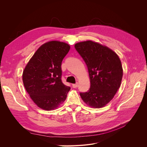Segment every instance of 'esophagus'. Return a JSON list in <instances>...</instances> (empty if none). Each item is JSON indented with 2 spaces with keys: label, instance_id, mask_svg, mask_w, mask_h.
<instances>
[{
  "label": "esophagus",
  "instance_id": "34e87169",
  "mask_svg": "<svg viewBox=\"0 0 147 147\" xmlns=\"http://www.w3.org/2000/svg\"><path fill=\"white\" fill-rule=\"evenodd\" d=\"M73 88H78V83H76V84H73Z\"/></svg>",
  "mask_w": 147,
  "mask_h": 147
}]
</instances>
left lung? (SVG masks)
I'll use <instances>...</instances> for the list:
<instances>
[{"label":"left lung","mask_w":147,"mask_h":147,"mask_svg":"<svg viewBox=\"0 0 147 147\" xmlns=\"http://www.w3.org/2000/svg\"><path fill=\"white\" fill-rule=\"evenodd\" d=\"M74 47L88 67L90 87L80 95L87 105L101 108L114 98L119 89L123 68L119 56L111 49L91 40L75 44Z\"/></svg>","instance_id":"obj_1"}]
</instances>
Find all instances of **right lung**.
<instances>
[{
  "label": "right lung",
  "mask_w": 147,
  "mask_h": 147,
  "mask_svg": "<svg viewBox=\"0 0 147 147\" xmlns=\"http://www.w3.org/2000/svg\"><path fill=\"white\" fill-rule=\"evenodd\" d=\"M69 49V45L64 42L45 43L36 51L23 71L26 90L43 110L57 109L64 102L70 90L61 80V63Z\"/></svg>",
  "instance_id": "add662e5"
}]
</instances>
